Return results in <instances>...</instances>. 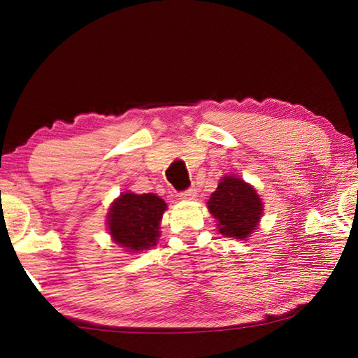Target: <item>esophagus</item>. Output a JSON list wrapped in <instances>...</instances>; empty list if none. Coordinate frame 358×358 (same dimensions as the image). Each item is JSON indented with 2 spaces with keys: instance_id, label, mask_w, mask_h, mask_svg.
Returning a JSON list of instances; mask_svg holds the SVG:
<instances>
[{
  "instance_id": "34e87169",
  "label": "esophagus",
  "mask_w": 358,
  "mask_h": 358,
  "mask_svg": "<svg viewBox=\"0 0 358 358\" xmlns=\"http://www.w3.org/2000/svg\"><path fill=\"white\" fill-rule=\"evenodd\" d=\"M196 194H197L196 189H194V187H189V189L180 192L178 197L181 199V201H192V199L196 197Z\"/></svg>"
}]
</instances>
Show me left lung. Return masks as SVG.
Segmentation results:
<instances>
[{"label":"left lung","mask_w":358,"mask_h":358,"mask_svg":"<svg viewBox=\"0 0 358 358\" xmlns=\"http://www.w3.org/2000/svg\"><path fill=\"white\" fill-rule=\"evenodd\" d=\"M207 205L217 222L220 234L238 240L250 237L264 213V205L256 189L237 177H222Z\"/></svg>","instance_id":"8db88e82"}]
</instances>
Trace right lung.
Returning <instances> with one entry per match:
<instances>
[{"label": "right lung", "mask_w": 358, "mask_h": 358, "mask_svg": "<svg viewBox=\"0 0 358 358\" xmlns=\"http://www.w3.org/2000/svg\"><path fill=\"white\" fill-rule=\"evenodd\" d=\"M167 203L155 194L123 192L107 215L108 234L128 252L150 250L159 238V224Z\"/></svg>", "instance_id": "1"}]
</instances>
